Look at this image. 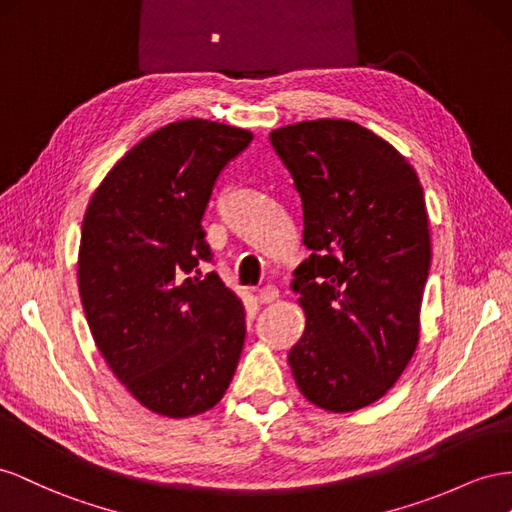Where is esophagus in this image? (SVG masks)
I'll use <instances>...</instances> for the list:
<instances>
[{
  "instance_id": "obj_1",
  "label": "esophagus",
  "mask_w": 512,
  "mask_h": 512,
  "mask_svg": "<svg viewBox=\"0 0 512 512\" xmlns=\"http://www.w3.org/2000/svg\"><path fill=\"white\" fill-rule=\"evenodd\" d=\"M276 298H279V287H276V285H264V287L257 291V300L261 304H270Z\"/></svg>"
}]
</instances>
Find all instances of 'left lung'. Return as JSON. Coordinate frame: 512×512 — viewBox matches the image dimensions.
Segmentation results:
<instances>
[{
	"mask_svg": "<svg viewBox=\"0 0 512 512\" xmlns=\"http://www.w3.org/2000/svg\"><path fill=\"white\" fill-rule=\"evenodd\" d=\"M302 199L311 257L291 281L306 315L289 367L328 412H354L394 386L420 334L431 268L429 218L414 167L349 120L272 130Z\"/></svg>",
	"mask_w": 512,
	"mask_h": 512,
	"instance_id": "left-lung-1",
	"label": "left lung"
}]
</instances>
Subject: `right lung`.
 Here are the masks:
<instances>
[{
    "label": "right lung",
    "mask_w": 512,
    "mask_h": 512,
    "mask_svg": "<svg viewBox=\"0 0 512 512\" xmlns=\"http://www.w3.org/2000/svg\"><path fill=\"white\" fill-rule=\"evenodd\" d=\"M244 128L173 122L96 188L81 227L79 294L96 347L148 410L188 418L223 399L244 345V306L216 272L203 214Z\"/></svg>",
    "instance_id": "obj_1"
}]
</instances>
